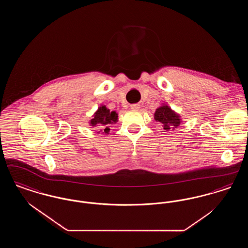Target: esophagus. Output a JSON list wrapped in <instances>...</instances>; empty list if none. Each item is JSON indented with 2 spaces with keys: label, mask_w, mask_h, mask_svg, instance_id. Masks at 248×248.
Listing matches in <instances>:
<instances>
[{
  "label": "esophagus",
  "mask_w": 248,
  "mask_h": 248,
  "mask_svg": "<svg viewBox=\"0 0 248 248\" xmlns=\"http://www.w3.org/2000/svg\"><path fill=\"white\" fill-rule=\"evenodd\" d=\"M140 108V106L139 105V104H133V105H131V108L132 109H139Z\"/></svg>",
  "instance_id": "34e87169"
}]
</instances>
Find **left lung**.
I'll return each instance as SVG.
<instances>
[{"label": "left lung", "instance_id": "8db88e82", "mask_svg": "<svg viewBox=\"0 0 248 248\" xmlns=\"http://www.w3.org/2000/svg\"><path fill=\"white\" fill-rule=\"evenodd\" d=\"M154 119L164 127L165 131L177 129L181 124L180 116L166 104H163L156 109Z\"/></svg>", "mask_w": 248, "mask_h": 248}]
</instances>
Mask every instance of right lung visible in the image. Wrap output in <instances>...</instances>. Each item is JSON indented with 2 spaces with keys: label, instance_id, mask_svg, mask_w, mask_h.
<instances>
[{
  "label": "right lung",
  "instance_id": "add662e5",
  "mask_svg": "<svg viewBox=\"0 0 248 248\" xmlns=\"http://www.w3.org/2000/svg\"><path fill=\"white\" fill-rule=\"evenodd\" d=\"M118 122V113L116 111H110L106 106H100L94 113L93 119L90 120L89 124L92 127L97 126L100 131L104 130L108 134L109 131L108 125ZM104 133V132H102Z\"/></svg>",
  "mask_w": 248,
  "mask_h": 248
}]
</instances>
